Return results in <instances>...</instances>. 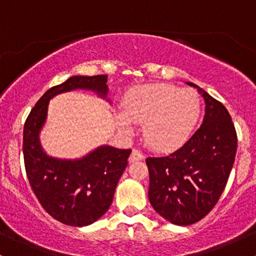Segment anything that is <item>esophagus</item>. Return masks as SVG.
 Returning <instances> with one entry per match:
<instances>
[{
    "mask_svg": "<svg viewBox=\"0 0 256 256\" xmlns=\"http://www.w3.org/2000/svg\"><path fill=\"white\" fill-rule=\"evenodd\" d=\"M143 158H144V155H143L140 150H137V149H134L130 158H128V162H136V161H140L143 160Z\"/></svg>",
    "mask_w": 256,
    "mask_h": 256,
    "instance_id": "34e87169",
    "label": "esophagus"
}]
</instances>
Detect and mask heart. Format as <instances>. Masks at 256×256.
Listing matches in <instances>:
<instances>
[{"label": "heart", "instance_id": "b5f03b06", "mask_svg": "<svg viewBox=\"0 0 256 256\" xmlns=\"http://www.w3.org/2000/svg\"><path fill=\"white\" fill-rule=\"evenodd\" d=\"M116 122L122 132L134 131L131 122L143 125V137L152 149L173 152L190 137L201 113V100L194 90L170 84L134 88L122 98Z\"/></svg>", "mask_w": 256, "mask_h": 256}]
</instances>
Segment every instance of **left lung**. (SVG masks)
<instances>
[{
  "label": "left lung",
  "mask_w": 256,
  "mask_h": 256,
  "mask_svg": "<svg viewBox=\"0 0 256 256\" xmlns=\"http://www.w3.org/2000/svg\"><path fill=\"white\" fill-rule=\"evenodd\" d=\"M206 104L204 122L182 148L146 158L149 201L174 225H192L207 216L224 192L234 162L237 134L224 104L198 85Z\"/></svg>",
  "instance_id": "1"
}]
</instances>
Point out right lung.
Returning <instances> with one entry per match:
<instances>
[{
  "label": "right lung",
  "instance_id": "1",
  "mask_svg": "<svg viewBox=\"0 0 256 256\" xmlns=\"http://www.w3.org/2000/svg\"><path fill=\"white\" fill-rule=\"evenodd\" d=\"M107 78L104 74L73 76L46 91L25 122L22 152L28 182L46 213L62 224L86 226L107 212L131 149L104 144L80 158H58L43 150L40 132L46 124L49 101L58 94L91 90L110 102Z\"/></svg>",
  "mask_w": 256,
  "mask_h": 256
}]
</instances>
